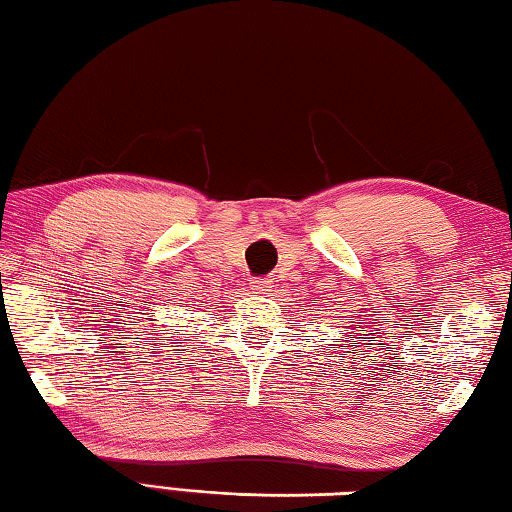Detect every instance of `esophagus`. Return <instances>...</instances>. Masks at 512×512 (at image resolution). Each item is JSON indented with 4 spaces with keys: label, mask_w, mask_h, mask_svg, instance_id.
Listing matches in <instances>:
<instances>
[{
    "label": "esophagus",
    "mask_w": 512,
    "mask_h": 512,
    "mask_svg": "<svg viewBox=\"0 0 512 512\" xmlns=\"http://www.w3.org/2000/svg\"><path fill=\"white\" fill-rule=\"evenodd\" d=\"M272 281H269V278H254L252 281V289L256 294H267V292H272Z\"/></svg>",
    "instance_id": "obj_1"
}]
</instances>
